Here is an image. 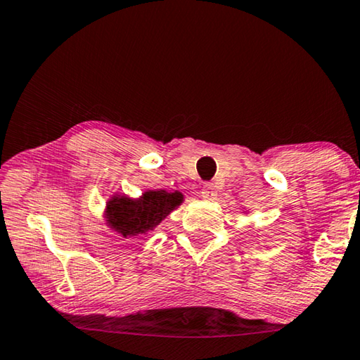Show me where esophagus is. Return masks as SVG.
I'll return each instance as SVG.
<instances>
[{"label":"esophagus","instance_id":"obj_1","mask_svg":"<svg viewBox=\"0 0 360 360\" xmlns=\"http://www.w3.org/2000/svg\"><path fill=\"white\" fill-rule=\"evenodd\" d=\"M216 195V189L213 182H205L202 187V197L203 198H213Z\"/></svg>","mask_w":360,"mask_h":360}]
</instances>
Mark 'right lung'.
Instances as JSON below:
<instances>
[{
	"label": "right lung",
	"instance_id": "1",
	"mask_svg": "<svg viewBox=\"0 0 360 360\" xmlns=\"http://www.w3.org/2000/svg\"><path fill=\"white\" fill-rule=\"evenodd\" d=\"M181 202L182 195L179 192L168 193L165 191L146 192L138 202L129 198H113L107 208L108 222L124 237L144 233L158 226Z\"/></svg>",
	"mask_w": 360,
	"mask_h": 360
}]
</instances>
